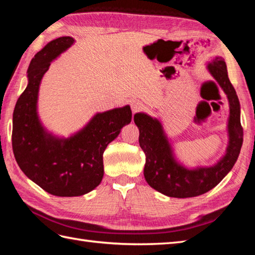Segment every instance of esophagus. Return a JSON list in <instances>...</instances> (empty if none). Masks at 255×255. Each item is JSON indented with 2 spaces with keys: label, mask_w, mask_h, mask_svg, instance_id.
Wrapping results in <instances>:
<instances>
[{
  "label": "esophagus",
  "mask_w": 255,
  "mask_h": 255,
  "mask_svg": "<svg viewBox=\"0 0 255 255\" xmlns=\"http://www.w3.org/2000/svg\"><path fill=\"white\" fill-rule=\"evenodd\" d=\"M131 110H132L133 114L142 111L143 110V104L140 101H133L131 103Z\"/></svg>",
  "instance_id": "obj_1"
}]
</instances>
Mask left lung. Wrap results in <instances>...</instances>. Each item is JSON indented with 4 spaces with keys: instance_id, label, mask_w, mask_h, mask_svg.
<instances>
[{
    "instance_id": "obj_1",
    "label": "left lung",
    "mask_w": 255,
    "mask_h": 255,
    "mask_svg": "<svg viewBox=\"0 0 255 255\" xmlns=\"http://www.w3.org/2000/svg\"><path fill=\"white\" fill-rule=\"evenodd\" d=\"M208 70L227 94L230 105L229 145L227 153L217 164L195 170L185 169L173 158L171 145L158 119L142 113L133 117L139 128V144L145 153V181L155 191L166 196L186 198L210 191L228 174L240 153L243 142L240 103L228 78L226 62L221 57H216L209 62Z\"/></svg>"
}]
</instances>
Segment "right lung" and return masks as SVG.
Segmentation results:
<instances>
[{
  "instance_id": "obj_1",
  "label": "right lung",
  "mask_w": 255,
  "mask_h": 255,
  "mask_svg": "<svg viewBox=\"0 0 255 255\" xmlns=\"http://www.w3.org/2000/svg\"><path fill=\"white\" fill-rule=\"evenodd\" d=\"M74 42L72 37L50 41L31 59L28 85L18 97L13 113L14 156L25 175L51 195L72 197L100 185L104 175L103 153L122 128L131 122V110L99 113L82 130L69 139L47 133L37 116L40 81L50 63Z\"/></svg>"
}]
</instances>
